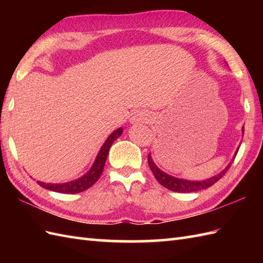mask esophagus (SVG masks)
<instances>
[{
    "mask_svg": "<svg viewBox=\"0 0 263 263\" xmlns=\"http://www.w3.org/2000/svg\"><path fill=\"white\" fill-rule=\"evenodd\" d=\"M144 120H147L146 117H144L143 115H139V114H138V115H136L135 117H133L132 122H133V123H135V122H136V123H137V122H143Z\"/></svg>",
    "mask_w": 263,
    "mask_h": 263,
    "instance_id": "34e87169",
    "label": "esophagus"
}]
</instances>
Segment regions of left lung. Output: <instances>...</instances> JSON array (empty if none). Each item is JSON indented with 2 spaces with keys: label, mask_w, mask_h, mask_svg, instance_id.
Masks as SVG:
<instances>
[{
  "label": "left lung",
  "mask_w": 263,
  "mask_h": 263,
  "mask_svg": "<svg viewBox=\"0 0 263 263\" xmlns=\"http://www.w3.org/2000/svg\"><path fill=\"white\" fill-rule=\"evenodd\" d=\"M242 132L244 135V127H242ZM148 164H149L150 170L153 172V174L156 177V180H157L164 187L174 192L190 193V192H198V191H201V190L208 189L211 185H214L216 182L219 181L220 178L225 175V173L228 171V168H230L232 163L228 164L226 168L224 171H221L219 174H217L215 176L208 178V180H203V181H189V180H184V178H177V177L166 174L165 172L159 170L158 167L156 166L150 154L148 155Z\"/></svg>",
  "instance_id": "1"
}]
</instances>
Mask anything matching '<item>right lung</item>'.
I'll use <instances>...</instances> for the list:
<instances>
[{
	"instance_id": "obj_1",
	"label": "right lung",
	"mask_w": 263,
	"mask_h": 263,
	"mask_svg": "<svg viewBox=\"0 0 263 263\" xmlns=\"http://www.w3.org/2000/svg\"><path fill=\"white\" fill-rule=\"evenodd\" d=\"M122 132H123V128L119 127L113 133H110L108 138L106 139V141L104 142L102 148H100L97 157H96V159H95L93 164L91 166V168L89 170L86 174L81 176L80 178L68 182V183H61V184L60 183L59 184L44 183V182H38V181H37V183L44 189L51 190V191L59 192V193L74 194V193H79V192L85 191V190L92 186L93 184L98 181L100 175H102L111 143H113L116 139L122 135Z\"/></svg>"
}]
</instances>
